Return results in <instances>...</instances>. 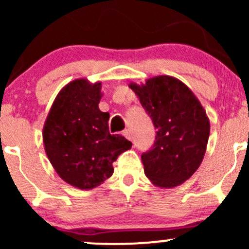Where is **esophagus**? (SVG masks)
I'll use <instances>...</instances> for the list:
<instances>
[{"instance_id":"obj_1","label":"esophagus","mask_w":249,"mask_h":249,"mask_svg":"<svg viewBox=\"0 0 249 249\" xmlns=\"http://www.w3.org/2000/svg\"><path fill=\"white\" fill-rule=\"evenodd\" d=\"M123 136H124L125 138H127L128 141H131V139H132V133H131V130H128V128L123 131Z\"/></svg>"}]
</instances>
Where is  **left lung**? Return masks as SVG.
Returning a JSON list of instances; mask_svg holds the SVG:
<instances>
[{
  "mask_svg": "<svg viewBox=\"0 0 249 249\" xmlns=\"http://www.w3.org/2000/svg\"><path fill=\"white\" fill-rule=\"evenodd\" d=\"M128 87L157 128L152 150L142 154L145 176L161 188L179 186L198 170L210 137V119L186 84L167 75Z\"/></svg>",
  "mask_w": 249,
  "mask_h": 249,
  "instance_id": "8db88e82",
  "label": "left lung"
}]
</instances>
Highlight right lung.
Here are the masks:
<instances>
[{
	"instance_id": "obj_1",
	"label": "right lung",
	"mask_w": 249,
	"mask_h": 249,
	"mask_svg": "<svg viewBox=\"0 0 249 249\" xmlns=\"http://www.w3.org/2000/svg\"><path fill=\"white\" fill-rule=\"evenodd\" d=\"M102 83L77 78L57 93L43 126V145L56 173L79 190H92L113 173V161L132 144L108 132Z\"/></svg>"
}]
</instances>
